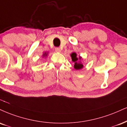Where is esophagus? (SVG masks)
<instances>
[{
  "label": "esophagus",
  "mask_w": 127,
  "mask_h": 127,
  "mask_svg": "<svg viewBox=\"0 0 127 127\" xmlns=\"http://www.w3.org/2000/svg\"><path fill=\"white\" fill-rule=\"evenodd\" d=\"M55 51L57 52V53H60L61 50L60 48H59V47H56V48H55Z\"/></svg>",
  "instance_id": "esophagus-1"
}]
</instances>
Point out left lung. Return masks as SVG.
I'll use <instances>...</instances> for the list:
<instances>
[{
    "mask_svg": "<svg viewBox=\"0 0 127 127\" xmlns=\"http://www.w3.org/2000/svg\"><path fill=\"white\" fill-rule=\"evenodd\" d=\"M77 55L75 53H72L71 54V59H72V61L74 63V68H75L76 70H79L81 69L82 68H83V65L81 63V62H78V59L81 60V57H79L78 59L77 57H76Z\"/></svg>",
    "mask_w": 127,
    "mask_h": 127,
    "instance_id": "obj_1",
    "label": "left lung"
}]
</instances>
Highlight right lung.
<instances>
[{
  "mask_svg": "<svg viewBox=\"0 0 127 127\" xmlns=\"http://www.w3.org/2000/svg\"><path fill=\"white\" fill-rule=\"evenodd\" d=\"M45 56H47V54H46V53H45V54H44V56H45Z\"/></svg>",
  "mask_w": 127,
  "mask_h": 127,
  "instance_id": "obj_1",
  "label": "right lung"
}]
</instances>
